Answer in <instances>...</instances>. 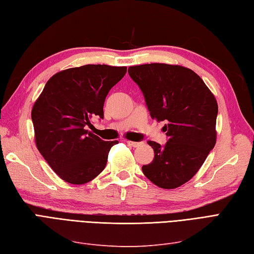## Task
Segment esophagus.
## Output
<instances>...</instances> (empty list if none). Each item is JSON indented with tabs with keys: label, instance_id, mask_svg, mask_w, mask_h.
<instances>
[{
	"label": "esophagus",
	"instance_id": "1",
	"mask_svg": "<svg viewBox=\"0 0 254 254\" xmlns=\"http://www.w3.org/2000/svg\"><path fill=\"white\" fill-rule=\"evenodd\" d=\"M127 144L133 146V147H138L140 145L143 144V142H134V141H127Z\"/></svg>",
	"mask_w": 254,
	"mask_h": 254
}]
</instances>
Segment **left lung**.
<instances>
[{
	"instance_id": "left-lung-1",
	"label": "left lung",
	"mask_w": 254,
	"mask_h": 254,
	"mask_svg": "<svg viewBox=\"0 0 254 254\" xmlns=\"http://www.w3.org/2000/svg\"><path fill=\"white\" fill-rule=\"evenodd\" d=\"M153 120L165 122L168 141L154 150L144 176L162 189H176L193 178L215 144L218 103L197 74L188 67L150 64L128 67Z\"/></svg>"
}]
</instances>
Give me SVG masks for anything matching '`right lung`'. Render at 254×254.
<instances>
[{
	"label": "right lung",
	"instance_id": "right-lung-1",
	"mask_svg": "<svg viewBox=\"0 0 254 254\" xmlns=\"http://www.w3.org/2000/svg\"><path fill=\"white\" fill-rule=\"evenodd\" d=\"M126 66L87 64L56 73L35 101L32 117L36 147L63 180L91 181L106 168L109 152L119 141H104L88 130L111 88Z\"/></svg>",
	"mask_w": 254,
	"mask_h": 254
}]
</instances>
